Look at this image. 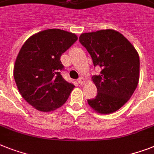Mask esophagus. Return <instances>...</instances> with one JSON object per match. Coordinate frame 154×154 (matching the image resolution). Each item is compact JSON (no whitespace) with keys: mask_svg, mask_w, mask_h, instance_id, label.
Instances as JSON below:
<instances>
[{"mask_svg":"<svg viewBox=\"0 0 154 154\" xmlns=\"http://www.w3.org/2000/svg\"><path fill=\"white\" fill-rule=\"evenodd\" d=\"M85 79H84L83 77H80L79 79L77 80V83L79 84V85H84L85 84Z\"/></svg>","mask_w":154,"mask_h":154,"instance_id":"34e87169","label":"esophagus"}]
</instances>
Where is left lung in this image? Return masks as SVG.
<instances>
[{
  "label": "left lung",
  "mask_w": 154,
  "mask_h": 154,
  "mask_svg": "<svg viewBox=\"0 0 154 154\" xmlns=\"http://www.w3.org/2000/svg\"><path fill=\"white\" fill-rule=\"evenodd\" d=\"M79 41L100 73L92 76L97 97L88 100L89 106L101 114L119 110L129 100L139 80V56L124 36L115 30L81 34Z\"/></svg>",
  "instance_id": "8db88e82"
}]
</instances>
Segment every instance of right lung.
<instances>
[{
    "instance_id": "1",
    "label": "right lung",
    "mask_w": 154,
    "mask_h": 154,
    "mask_svg": "<svg viewBox=\"0 0 154 154\" xmlns=\"http://www.w3.org/2000/svg\"><path fill=\"white\" fill-rule=\"evenodd\" d=\"M77 40L75 34L48 29L31 36L22 46L13 76L19 92L27 103L41 112L63 105L75 86L62 77V54Z\"/></svg>"
}]
</instances>
